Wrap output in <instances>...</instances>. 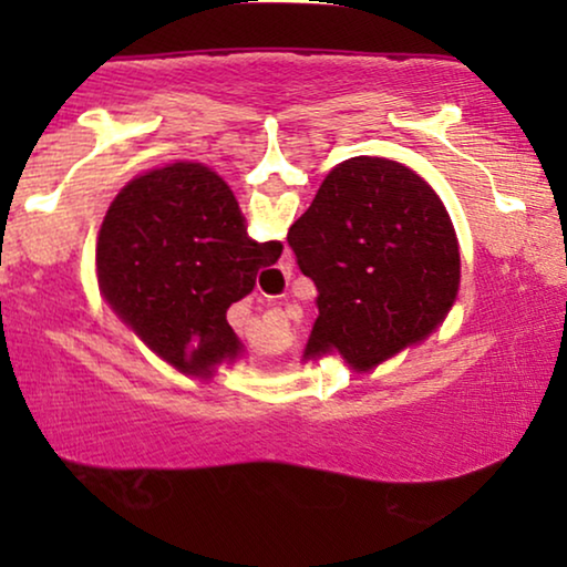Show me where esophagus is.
Listing matches in <instances>:
<instances>
[{
	"label": "esophagus",
	"instance_id": "1",
	"mask_svg": "<svg viewBox=\"0 0 567 567\" xmlns=\"http://www.w3.org/2000/svg\"><path fill=\"white\" fill-rule=\"evenodd\" d=\"M270 276H276V278H286V276H289V270H286V268H281V270H270Z\"/></svg>",
	"mask_w": 567,
	"mask_h": 567
}]
</instances>
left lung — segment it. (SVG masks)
Returning a JSON list of instances; mask_svg holds the SVG:
<instances>
[{"label":"left lung","mask_w":567,"mask_h":567,"mask_svg":"<svg viewBox=\"0 0 567 567\" xmlns=\"http://www.w3.org/2000/svg\"><path fill=\"white\" fill-rule=\"evenodd\" d=\"M289 245L317 286L309 359L338 351L369 371L421 343L460 291V243L436 190L384 157H351L291 224Z\"/></svg>","instance_id":"obj_1"}]
</instances>
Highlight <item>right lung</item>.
I'll list each match as a JSON object with an SVG mask.
<instances>
[{
	"label": "right lung",
	"mask_w": 567,
	"mask_h": 567,
	"mask_svg": "<svg viewBox=\"0 0 567 567\" xmlns=\"http://www.w3.org/2000/svg\"><path fill=\"white\" fill-rule=\"evenodd\" d=\"M284 245L255 243L229 185L200 162H173L121 188L97 235V281L131 330L185 374L212 377L243 343L227 309Z\"/></svg>",
	"instance_id": "obj_1"
}]
</instances>
